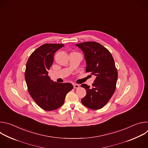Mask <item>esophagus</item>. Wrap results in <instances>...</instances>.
I'll use <instances>...</instances> for the list:
<instances>
[{
	"instance_id": "34e87169",
	"label": "esophagus",
	"mask_w": 148,
	"mask_h": 148,
	"mask_svg": "<svg viewBox=\"0 0 148 148\" xmlns=\"http://www.w3.org/2000/svg\"><path fill=\"white\" fill-rule=\"evenodd\" d=\"M73 87L74 88H78L79 87V86L77 84H73Z\"/></svg>"
}]
</instances>
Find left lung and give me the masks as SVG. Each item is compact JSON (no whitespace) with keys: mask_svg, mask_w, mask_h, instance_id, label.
Returning <instances> with one entry per match:
<instances>
[{"mask_svg":"<svg viewBox=\"0 0 148 148\" xmlns=\"http://www.w3.org/2000/svg\"><path fill=\"white\" fill-rule=\"evenodd\" d=\"M84 53L86 61V72L96 78L92 87L83 84L86 95L81 99L84 106L92 110H99L110 101L114 94L118 78L114 60L110 52L95 41L77 44Z\"/></svg>","mask_w":148,"mask_h":148,"instance_id":"left-lung-1","label":"left lung"}]
</instances>
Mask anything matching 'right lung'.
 <instances>
[{"mask_svg":"<svg viewBox=\"0 0 148 148\" xmlns=\"http://www.w3.org/2000/svg\"><path fill=\"white\" fill-rule=\"evenodd\" d=\"M64 46L44 44L30 55L26 63L25 77L29 92L38 106L46 111L61 107L67 94L73 88L71 83L54 82L48 75L54 53Z\"/></svg>","mask_w":148,"mask_h":148,"instance_id":"obj_1","label":"right lung"}]
</instances>
